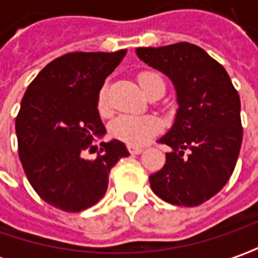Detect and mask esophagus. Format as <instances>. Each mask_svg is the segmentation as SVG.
Listing matches in <instances>:
<instances>
[{"instance_id":"1","label":"esophagus","mask_w":258,"mask_h":258,"mask_svg":"<svg viewBox=\"0 0 258 258\" xmlns=\"http://www.w3.org/2000/svg\"><path fill=\"white\" fill-rule=\"evenodd\" d=\"M127 151H129V154L131 155H139L144 149L139 148V146H131V145H129V146H127Z\"/></svg>"}]
</instances>
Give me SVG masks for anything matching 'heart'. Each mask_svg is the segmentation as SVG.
<instances>
[{
  "label": "heart",
  "instance_id": "1",
  "mask_svg": "<svg viewBox=\"0 0 258 258\" xmlns=\"http://www.w3.org/2000/svg\"><path fill=\"white\" fill-rule=\"evenodd\" d=\"M138 82L145 93L149 94L151 90L156 86H164V79L154 72H142L138 76ZM107 85L102 86L97 94V109L102 114H106L110 109L109 96H107ZM161 124L154 116H144V114H119L114 117L109 124V134L114 139H119L127 145H141L154 136L159 131Z\"/></svg>",
  "mask_w": 258,
  "mask_h": 258
}]
</instances>
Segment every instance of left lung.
<instances>
[{
	"label": "left lung",
	"instance_id": "left-lung-1",
	"mask_svg": "<svg viewBox=\"0 0 258 258\" xmlns=\"http://www.w3.org/2000/svg\"><path fill=\"white\" fill-rule=\"evenodd\" d=\"M138 57L172 80L179 109L159 139L172 152L149 176L151 188L173 205L197 207L233 175L243 142L240 96L223 66L191 43L139 47Z\"/></svg>",
	"mask_w": 258,
	"mask_h": 258
}]
</instances>
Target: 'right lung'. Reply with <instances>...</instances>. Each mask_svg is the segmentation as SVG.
<instances>
[{
  "mask_svg": "<svg viewBox=\"0 0 258 258\" xmlns=\"http://www.w3.org/2000/svg\"><path fill=\"white\" fill-rule=\"evenodd\" d=\"M116 53L76 51L57 57L27 87L15 119L18 156L28 182L41 200L66 213H79L103 198L109 173L129 152L120 141L102 142L106 132L97 94L123 60Z\"/></svg>",
  "mask_w": 258,
  "mask_h": 258,
  "instance_id": "1",
  "label": "right lung"
}]
</instances>
